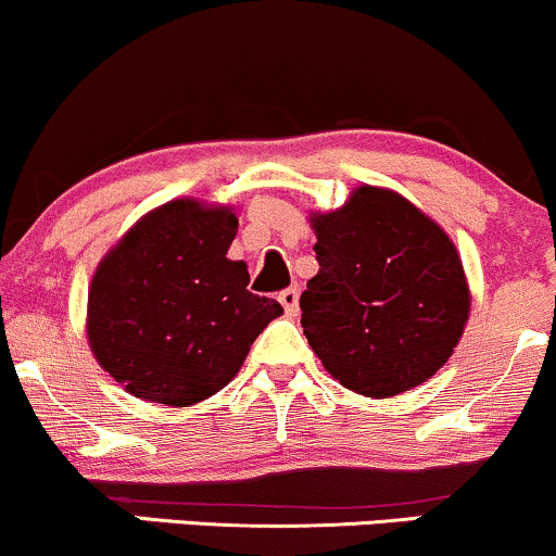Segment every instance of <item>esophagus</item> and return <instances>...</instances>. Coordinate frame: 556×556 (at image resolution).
<instances>
[{"label":"esophagus","mask_w":556,"mask_h":556,"mask_svg":"<svg viewBox=\"0 0 556 556\" xmlns=\"http://www.w3.org/2000/svg\"><path fill=\"white\" fill-rule=\"evenodd\" d=\"M298 300H300L298 287H287V290L279 292V303H282L287 316H298Z\"/></svg>","instance_id":"esophagus-1"}]
</instances>
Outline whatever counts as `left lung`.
<instances>
[{"instance_id":"8db88e82","label":"left lung","mask_w":556,"mask_h":556,"mask_svg":"<svg viewBox=\"0 0 556 556\" xmlns=\"http://www.w3.org/2000/svg\"><path fill=\"white\" fill-rule=\"evenodd\" d=\"M318 274L300 295L308 344L353 392L424 384L463 337L470 298L444 229L392 190L363 185L314 216Z\"/></svg>"}]
</instances>
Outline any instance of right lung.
Here are the masks:
<instances>
[{
  "instance_id": "add662e5",
  "label": "right lung",
  "mask_w": 556,
  "mask_h": 556,
  "mask_svg": "<svg viewBox=\"0 0 556 556\" xmlns=\"http://www.w3.org/2000/svg\"><path fill=\"white\" fill-rule=\"evenodd\" d=\"M229 208L180 198L151 212L112 248L88 290L96 361L136 397L193 405L240 371L248 350L282 314L248 290Z\"/></svg>"
}]
</instances>
